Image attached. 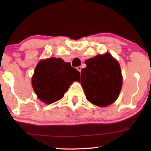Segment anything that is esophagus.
Listing matches in <instances>:
<instances>
[{"mask_svg":"<svg viewBox=\"0 0 151 151\" xmlns=\"http://www.w3.org/2000/svg\"><path fill=\"white\" fill-rule=\"evenodd\" d=\"M81 68H82V67H81V66H79V67H77V70H79V72H81Z\"/></svg>","mask_w":151,"mask_h":151,"instance_id":"1","label":"esophagus"}]
</instances>
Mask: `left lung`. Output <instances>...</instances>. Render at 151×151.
<instances>
[{
	"label": "left lung",
	"instance_id": "left-lung-1",
	"mask_svg": "<svg viewBox=\"0 0 151 151\" xmlns=\"http://www.w3.org/2000/svg\"><path fill=\"white\" fill-rule=\"evenodd\" d=\"M81 72V84L88 101L106 106L116 100L122 86L119 62L109 53L86 60Z\"/></svg>",
	"mask_w": 151,
	"mask_h": 151
}]
</instances>
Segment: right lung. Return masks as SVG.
Returning a JSON list of instances; mask_svg holds the SVG:
<instances>
[{
  "instance_id": "obj_1",
  "label": "right lung",
  "mask_w": 151,
  "mask_h": 151,
  "mask_svg": "<svg viewBox=\"0 0 151 151\" xmlns=\"http://www.w3.org/2000/svg\"><path fill=\"white\" fill-rule=\"evenodd\" d=\"M74 81H80V73L61 58L42 60L35 70L32 84L37 97L50 104L61 99Z\"/></svg>"
}]
</instances>
